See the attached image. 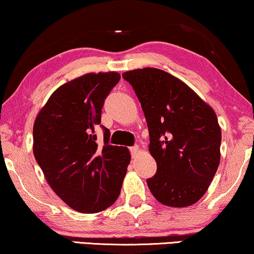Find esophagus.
I'll return each mask as SVG.
<instances>
[{
  "label": "esophagus",
  "instance_id": "esophagus-1",
  "mask_svg": "<svg viewBox=\"0 0 254 254\" xmlns=\"http://www.w3.org/2000/svg\"><path fill=\"white\" fill-rule=\"evenodd\" d=\"M130 152H131V155H132V157H137L138 155H139V152H140L139 146H138V145L131 146L130 147Z\"/></svg>",
  "mask_w": 254,
  "mask_h": 254
}]
</instances>
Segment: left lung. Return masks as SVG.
I'll return each instance as SVG.
<instances>
[{"instance_id":"8db88e82","label":"left lung","mask_w":254,"mask_h":254,"mask_svg":"<svg viewBox=\"0 0 254 254\" xmlns=\"http://www.w3.org/2000/svg\"><path fill=\"white\" fill-rule=\"evenodd\" d=\"M132 85L149 127L157 172L146 181L163 205L186 207L203 197L220 162L216 112L190 86L156 68L123 73Z\"/></svg>"}]
</instances>
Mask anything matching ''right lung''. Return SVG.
<instances>
[{"mask_svg": "<svg viewBox=\"0 0 254 254\" xmlns=\"http://www.w3.org/2000/svg\"><path fill=\"white\" fill-rule=\"evenodd\" d=\"M118 72H90L56 89L34 123L35 159L48 184L68 206L97 213L121 193L131 156L127 147L109 144L110 131L98 145L104 99L120 82Z\"/></svg>", "mask_w": 254, "mask_h": 254, "instance_id": "add662e5", "label": "right lung"}]
</instances>
